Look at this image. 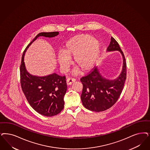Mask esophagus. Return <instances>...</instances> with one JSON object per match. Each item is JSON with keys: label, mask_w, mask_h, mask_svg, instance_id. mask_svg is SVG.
Masks as SVG:
<instances>
[{"label": "esophagus", "mask_w": 150, "mask_h": 150, "mask_svg": "<svg viewBox=\"0 0 150 150\" xmlns=\"http://www.w3.org/2000/svg\"><path fill=\"white\" fill-rule=\"evenodd\" d=\"M76 81V79L75 78H68L67 80V85H71L72 83H74Z\"/></svg>", "instance_id": "esophagus-1"}]
</instances>
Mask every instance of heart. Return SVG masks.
<instances>
[{
	"mask_svg": "<svg viewBox=\"0 0 150 150\" xmlns=\"http://www.w3.org/2000/svg\"><path fill=\"white\" fill-rule=\"evenodd\" d=\"M100 49L98 40L88 34H80L74 36L66 42L64 53L57 55L61 67L67 68L74 57L75 64L85 71L93 67L96 62Z\"/></svg>",
	"mask_w": 150,
	"mask_h": 150,
	"instance_id": "heart-1",
	"label": "heart"
}]
</instances>
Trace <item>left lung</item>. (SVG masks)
Returning <instances> with one entry per match:
<instances>
[{"label":"left lung","instance_id":"left-lung-1","mask_svg":"<svg viewBox=\"0 0 150 150\" xmlns=\"http://www.w3.org/2000/svg\"><path fill=\"white\" fill-rule=\"evenodd\" d=\"M108 51L119 50L123 57V69L119 78L109 80L103 78L96 67H93L88 74L81 78L83 85L81 99L83 106L92 111L101 112L112 107L117 102L122 93L126 79V62L124 52L119 43L111 37Z\"/></svg>","mask_w":150,"mask_h":150}]
</instances>
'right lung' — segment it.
Returning a JSON list of instances; mask_svg holds the SVG:
<instances>
[{
  "instance_id": "obj_1",
  "label": "right lung",
  "mask_w": 150,
  "mask_h": 150,
  "mask_svg": "<svg viewBox=\"0 0 150 150\" xmlns=\"http://www.w3.org/2000/svg\"><path fill=\"white\" fill-rule=\"evenodd\" d=\"M58 34L57 31L39 33L25 49L20 67L21 87L28 103L37 112L47 117L57 115L64 109V97L67 90L66 77L55 73L44 77L31 75L26 70L24 57L27 49L37 38H50Z\"/></svg>"
}]
</instances>
